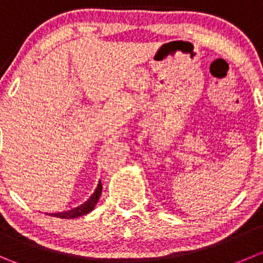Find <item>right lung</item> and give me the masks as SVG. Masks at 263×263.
I'll return each mask as SVG.
<instances>
[{
  "instance_id": "obj_1",
  "label": "right lung",
  "mask_w": 263,
  "mask_h": 263,
  "mask_svg": "<svg viewBox=\"0 0 263 263\" xmlns=\"http://www.w3.org/2000/svg\"><path fill=\"white\" fill-rule=\"evenodd\" d=\"M101 193H102V184H101V180H100V183H98L95 193H93V195L89 197V200L85 201L83 205L78 206V208H75V209H72V210H68V212L55 213V214H51V215H54V217H57V218L71 219V218H78V217H82V215L88 214V213H90L93 209H95L96 203H97V201L100 200V196H101Z\"/></svg>"
}]
</instances>
